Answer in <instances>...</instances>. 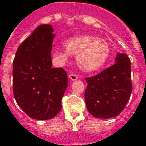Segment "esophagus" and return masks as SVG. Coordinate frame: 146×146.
Wrapping results in <instances>:
<instances>
[{
  "instance_id": "34e87169",
  "label": "esophagus",
  "mask_w": 146,
  "mask_h": 146,
  "mask_svg": "<svg viewBox=\"0 0 146 146\" xmlns=\"http://www.w3.org/2000/svg\"><path fill=\"white\" fill-rule=\"evenodd\" d=\"M69 78H70L71 80H72V81L76 80H77V78H78V77H77V75H76V74H69Z\"/></svg>"
}]
</instances>
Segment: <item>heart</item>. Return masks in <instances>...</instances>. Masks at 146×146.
Returning a JSON list of instances; mask_svg holds the SVG:
<instances>
[{"mask_svg": "<svg viewBox=\"0 0 146 146\" xmlns=\"http://www.w3.org/2000/svg\"><path fill=\"white\" fill-rule=\"evenodd\" d=\"M65 51L55 50V60L64 64L70 55H77L76 61L78 66L85 72H93L102 66L109 56V45L105 40L93 36H80L69 38L64 42Z\"/></svg>", "mask_w": 146, "mask_h": 146, "instance_id": "heart-1", "label": "heart"}]
</instances>
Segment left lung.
I'll use <instances>...</instances> for the list:
<instances>
[{
	"instance_id": "1",
	"label": "left lung",
	"mask_w": 146,
	"mask_h": 146,
	"mask_svg": "<svg viewBox=\"0 0 146 146\" xmlns=\"http://www.w3.org/2000/svg\"><path fill=\"white\" fill-rule=\"evenodd\" d=\"M115 64L101 73L86 77L85 101L88 110L99 118L115 117L123 111L132 91L131 61L127 55L118 53Z\"/></svg>"
}]
</instances>
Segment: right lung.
I'll return each instance as SVG.
<instances>
[{
  "label": "right lung",
  "instance_id": "add662e5",
  "mask_svg": "<svg viewBox=\"0 0 146 146\" xmlns=\"http://www.w3.org/2000/svg\"><path fill=\"white\" fill-rule=\"evenodd\" d=\"M52 32L51 25L38 26L18 47L13 61L15 100L33 119L54 118L61 110L68 85L66 71L52 68Z\"/></svg>",
  "mask_w": 146,
  "mask_h": 146
}]
</instances>
